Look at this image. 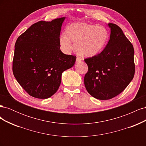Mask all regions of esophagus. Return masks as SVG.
Instances as JSON below:
<instances>
[{"label": "esophagus", "mask_w": 146, "mask_h": 146, "mask_svg": "<svg viewBox=\"0 0 146 146\" xmlns=\"http://www.w3.org/2000/svg\"><path fill=\"white\" fill-rule=\"evenodd\" d=\"M81 61H82V59L80 58H79V57H77V59H76V62L79 63V62H80Z\"/></svg>", "instance_id": "esophagus-1"}]
</instances>
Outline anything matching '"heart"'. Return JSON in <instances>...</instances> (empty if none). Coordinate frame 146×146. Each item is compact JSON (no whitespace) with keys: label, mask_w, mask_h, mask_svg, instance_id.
Instances as JSON below:
<instances>
[{"label":"heart","mask_w":146,"mask_h":146,"mask_svg":"<svg viewBox=\"0 0 146 146\" xmlns=\"http://www.w3.org/2000/svg\"><path fill=\"white\" fill-rule=\"evenodd\" d=\"M65 35L60 37L61 50L69 54L74 46L77 54L84 58H92L99 55L108 42L109 34L102 26L86 23H73L68 25Z\"/></svg>","instance_id":"heart-1"}]
</instances>
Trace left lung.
<instances>
[{
    "label": "left lung",
    "mask_w": 146,
    "mask_h": 146,
    "mask_svg": "<svg viewBox=\"0 0 146 146\" xmlns=\"http://www.w3.org/2000/svg\"><path fill=\"white\" fill-rule=\"evenodd\" d=\"M110 40L100 54L85 60L88 67L84 83L88 93L99 100H108L124 90L133 78L134 48L122 29L108 24Z\"/></svg>",
    "instance_id": "8db88e82"
}]
</instances>
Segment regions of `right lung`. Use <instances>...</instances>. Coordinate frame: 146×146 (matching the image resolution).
<instances>
[{
    "mask_svg": "<svg viewBox=\"0 0 146 146\" xmlns=\"http://www.w3.org/2000/svg\"><path fill=\"white\" fill-rule=\"evenodd\" d=\"M65 17L41 21L17 38L13 60V72L27 93L47 99L58 90L61 74L72 68L76 56L60 49V35Z\"/></svg>",
    "mask_w": 146,
    "mask_h": 146,
    "instance_id": "1",
    "label": "right lung"
}]
</instances>
